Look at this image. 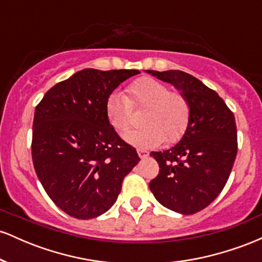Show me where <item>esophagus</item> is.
Listing matches in <instances>:
<instances>
[{
    "label": "esophagus",
    "instance_id": "obj_1",
    "mask_svg": "<svg viewBox=\"0 0 262 262\" xmlns=\"http://www.w3.org/2000/svg\"><path fill=\"white\" fill-rule=\"evenodd\" d=\"M137 151H138V155H139V158H146V156L149 155V152L146 151V150H144V149H141V148H139V149H137Z\"/></svg>",
    "mask_w": 262,
    "mask_h": 262
}]
</instances>
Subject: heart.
I'll use <instances>...</instances> for the list:
<instances>
[{
    "mask_svg": "<svg viewBox=\"0 0 262 262\" xmlns=\"http://www.w3.org/2000/svg\"><path fill=\"white\" fill-rule=\"evenodd\" d=\"M144 111L143 127L128 132L124 139L140 148L175 143L186 132L189 121V103L181 92L152 77H140L127 87V96L113 92L106 101V116L118 133H124L133 123V108Z\"/></svg>",
    "mask_w": 262,
    "mask_h": 262,
    "instance_id": "1",
    "label": "heart"
}]
</instances>
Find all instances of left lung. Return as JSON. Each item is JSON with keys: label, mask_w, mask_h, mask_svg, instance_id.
Wrapping results in <instances>:
<instances>
[{"label": "left lung", "mask_w": 262, "mask_h": 262, "mask_svg": "<svg viewBox=\"0 0 262 262\" xmlns=\"http://www.w3.org/2000/svg\"><path fill=\"white\" fill-rule=\"evenodd\" d=\"M171 83L187 98L189 121L181 140L165 151H151L159 175L149 183L162 206L181 214H194L209 206L224 188L236 158L234 114L218 93L180 70H146Z\"/></svg>", "instance_id": "1"}]
</instances>
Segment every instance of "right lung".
Returning <instances> with one entry per match:
<instances>
[{
    "mask_svg": "<svg viewBox=\"0 0 262 262\" xmlns=\"http://www.w3.org/2000/svg\"><path fill=\"white\" fill-rule=\"evenodd\" d=\"M139 70L83 69L53 86L35 107L32 158L48 196L66 214L91 219L117 201L140 161L108 122L106 101Z\"/></svg>",
    "mask_w": 262,
    "mask_h": 262,
    "instance_id": "add662e5",
    "label": "right lung"
}]
</instances>
